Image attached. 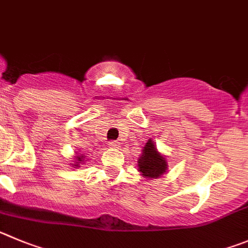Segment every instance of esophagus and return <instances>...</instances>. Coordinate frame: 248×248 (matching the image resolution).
<instances>
[{
	"mask_svg": "<svg viewBox=\"0 0 248 248\" xmlns=\"http://www.w3.org/2000/svg\"><path fill=\"white\" fill-rule=\"evenodd\" d=\"M108 147H111V148H119L120 147V143L117 142V140H111V142H108Z\"/></svg>",
	"mask_w": 248,
	"mask_h": 248,
	"instance_id": "1",
	"label": "esophagus"
}]
</instances>
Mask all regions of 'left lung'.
<instances>
[{
	"label": "left lung",
	"mask_w": 248,
	"mask_h": 248,
	"mask_svg": "<svg viewBox=\"0 0 248 248\" xmlns=\"http://www.w3.org/2000/svg\"><path fill=\"white\" fill-rule=\"evenodd\" d=\"M166 166L168 164H166L165 158L156 152L154 143L150 140H148L143 149L142 156L138 160V170L142 172L144 177L155 179L165 172Z\"/></svg>",
	"instance_id": "1"
}]
</instances>
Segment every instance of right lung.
<instances>
[{
    "instance_id": "add662e5",
    "label": "right lung",
    "mask_w": 248,
    "mask_h": 248,
    "mask_svg": "<svg viewBox=\"0 0 248 248\" xmlns=\"http://www.w3.org/2000/svg\"><path fill=\"white\" fill-rule=\"evenodd\" d=\"M77 160L79 161V163H82V161H83V160H82V156H78V158H77ZM77 165H78V164H76L75 166H77Z\"/></svg>"
}]
</instances>
